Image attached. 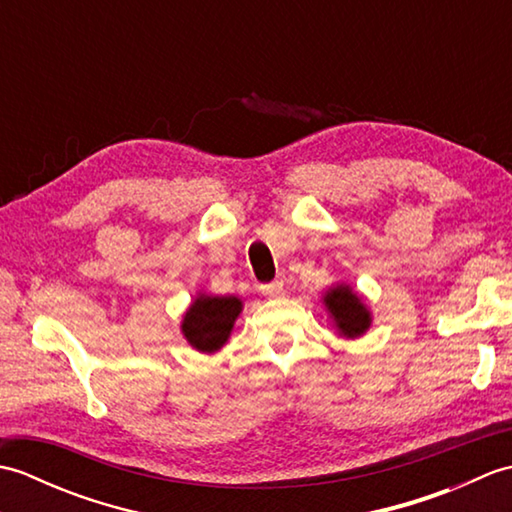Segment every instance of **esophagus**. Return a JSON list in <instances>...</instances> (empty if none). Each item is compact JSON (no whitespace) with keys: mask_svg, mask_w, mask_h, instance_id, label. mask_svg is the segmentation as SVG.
I'll use <instances>...</instances> for the list:
<instances>
[{"mask_svg":"<svg viewBox=\"0 0 512 512\" xmlns=\"http://www.w3.org/2000/svg\"><path fill=\"white\" fill-rule=\"evenodd\" d=\"M259 290H262L268 297H281L284 295V281H270V284L259 286Z\"/></svg>","mask_w":512,"mask_h":512,"instance_id":"34e87169","label":"esophagus"}]
</instances>
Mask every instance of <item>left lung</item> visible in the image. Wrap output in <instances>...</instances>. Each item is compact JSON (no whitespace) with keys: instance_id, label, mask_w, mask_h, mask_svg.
I'll return each mask as SVG.
<instances>
[{"instance_id":"1","label":"left lung","mask_w":512,"mask_h":512,"mask_svg":"<svg viewBox=\"0 0 512 512\" xmlns=\"http://www.w3.org/2000/svg\"><path fill=\"white\" fill-rule=\"evenodd\" d=\"M325 306L334 317L336 328L345 336H361L369 328V312L363 306L361 297L347 286H336L325 295Z\"/></svg>"}]
</instances>
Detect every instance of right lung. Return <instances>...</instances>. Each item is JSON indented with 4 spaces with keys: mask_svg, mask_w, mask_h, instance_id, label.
Returning <instances> with one entry per match:
<instances>
[{
    "mask_svg": "<svg viewBox=\"0 0 512 512\" xmlns=\"http://www.w3.org/2000/svg\"><path fill=\"white\" fill-rule=\"evenodd\" d=\"M239 312H242V301L237 297L200 295L184 314L182 332L195 350L206 354L217 352L231 334Z\"/></svg>",
    "mask_w": 512,
    "mask_h": 512,
    "instance_id": "right-lung-1",
    "label": "right lung"
}]
</instances>
